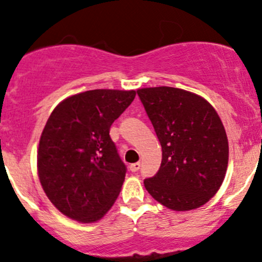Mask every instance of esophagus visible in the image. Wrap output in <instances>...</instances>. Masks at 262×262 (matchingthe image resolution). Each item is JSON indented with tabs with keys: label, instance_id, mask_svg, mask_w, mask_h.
Returning <instances> with one entry per match:
<instances>
[{
	"label": "esophagus",
	"instance_id": "obj_1",
	"mask_svg": "<svg viewBox=\"0 0 262 262\" xmlns=\"http://www.w3.org/2000/svg\"><path fill=\"white\" fill-rule=\"evenodd\" d=\"M140 166H141V164L140 163H134V164H131L130 165V170L132 171V172H135V171H137L140 169Z\"/></svg>",
	"mask_w": 262,
	"mask_h": 262
}]
</instances>
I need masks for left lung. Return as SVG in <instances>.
<instances>
[{
  "mask_svg": "<svg viewBox=\"0 0 262 262\" xmlns=\"http://www.w3.org/2000/svg\"><path fill=\"white\" fill-rule=\"evenodd\" d=\"M140 99L156 132L163 159L144 180L155 201L172 211H191L217 193L228 165V140L212 104L172 87L141 88Z\"/></svg>",
  "mask_w": 262,
  "mask_h": 262,
  "instance_id": "obj_1",
  "label": "left lung"
}]
</instances>
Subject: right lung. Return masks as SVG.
<instances>
[{"label":"right lung","instance_id":"right-lung-1","mask_svg":"<svg viewBox=\"0 0 262 262\" xmlns=\"http://www.w3.org/2000/svg\"><path fill=\"white\" fill-rule=\"evenodd\" d=\"M135 96V91H87L51 112L40 137L37 174L49 201L67 217L97 222L117 199L126 165L110 128Z\"/></svg>","mask_w":262,"mask_h":262}]
</instances>
